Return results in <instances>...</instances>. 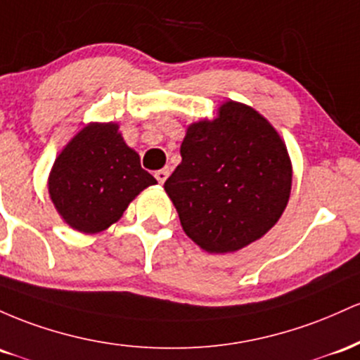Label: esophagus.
Segmentation results:
<instances>
[{
  "mask_svg": "<svg viewBox=\"0 0 360 360\" xmlns=\"http://www.w3.org/2000/svg\"><path fill=\"white\" fill-rule=\"evenodd\" d=\"M168 175H169V169L168 168L158 169V172L155 173V176H156V180H158V184H165V181H167V179H168Z\"/></svg>",
  "mask_w": 360,
  "mask_h": 360,
  "instance_id": "34e87169",
  "label": "esophagus"
}]
</instances>
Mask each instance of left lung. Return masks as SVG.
<instances>
[{"instance_id": "8db88e82", "label": "left lung", "mask_w": 360, "mask_h": 360, "mask_svg": "<svg viewBox=\"0 0 360 360\" xmlns=\"http://www.w3.org/2000/svg\"><path fill=\"white\" fill-rule=\"evenodd\" d=\"M181 163L165 181L184 231L209 253L253 243L277 223L290 195L284 141L252 107L226 102L187 129Z\"/></svg>"}]
</instances>
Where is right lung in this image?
<instances>
[{
	"instance_id": "1",
	"label": "right lung",
	"mask_w": 360,
	"mask_h": 360,
	"mask_svg": "<svg viewBox=\"0 0 360 360\" xmlns=\"http://www.w3.org/2000/svg\"><path fill=\"white\" fill-rule=\"evenodd\" d=\"M156 179L141 168L114 122L84 126L56 158L49 195L76 231L100 233L122 217L127 205Z\"/></svg>"
}]
</instances>
